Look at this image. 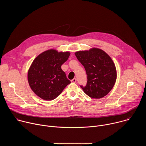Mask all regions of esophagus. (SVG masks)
<instances>
[{"instance_id": "esophagus-1", "label": "esophagus", "mask_w": 146, "mask_h": 146, "mask_svg": "<svg viewBox=\"0 0 146 146\" xmlns=\"http://www.w3.org/2000/svg\"><path fill=\"white\" fill-rule=\"evenodd\" d=\"M76 81H77V79H76V78H73V80H71L72 82H76Z\"/></svg>"}]
</instances>
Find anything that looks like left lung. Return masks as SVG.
<instances>
[{
  "instance_id": "obj_1",
  "label": "left lung",
  "mask_w": 146,
  "mask_h": 146,
  "mask_svg": "<svg viewBox=\"0 0 146 146\" xmlns=\"http://www.w3.org/2000/svg\"><path fill=\"white\" fill-rule=\"evenodd\" d=\"M75 55L87 75V85L80 86L81 88L91 98L100 99L105 96L113 88L117 79L116 68L112 59L97 48L76 52Z\"/></svg>"
}]
</instances>
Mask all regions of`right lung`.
Returning <instances> with one entry per match:
<instances>
[{"instance_id": "obj_1", "label": "right lung", "mask_w": 146, "mask_h": 146, "mask_svg": "<svg viewBox=\"0 0 146 146\" xmlns=\"http://www.w3.org/2000/svg\"><path fill=\"white\" fill-rule=\"evenodd\" d=\"M70 54L69 51L58 52L50 49L33 60L28 72V80L37 96L46 100H53L71 83L61 69Z\"/></svg>"}]
</instances>
